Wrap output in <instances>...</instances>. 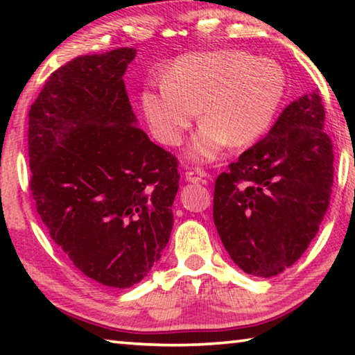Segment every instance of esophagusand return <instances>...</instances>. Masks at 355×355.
<instances>
[{
	"label": "esophagus",
	"mask_w": 355,
	"mask_h": 355,
	"mask_svg": "<svg viewBox=\"0 0 355 355\" xmlns=\"http://www.w3.org/2000/svg\"><path fill=\"white\" fill-rule=\"evenodd\" d=\"M209 180V175L203 171H189L186 172V182L189 183H205Z\"/></svg>",
	"instance_id": "esophagus-1"
}]
</instances>
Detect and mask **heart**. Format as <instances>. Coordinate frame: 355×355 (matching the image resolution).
Returning a JSON list of instances; mask_svg holds the SVG:
<instances>
[{"label": "heart", "instance_id": "heart-1", "mask_svg": "<svg viewBox=\"0 0 355 355\" xmlns=\"http://www.w3.org/2000/svg\"><path fill=\"white\" fill-rule=\"evenodd\" d=\"M285 92L277 62L241 50L192 53L180 58L155 87L141 95L156 139L180 146L200 110L203 127L191 142V159L211 161L227 144L245 147L266 133Z\"/></svg>", "mask_w": 355, "mask_h": 355}]
</instances>
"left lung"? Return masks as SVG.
<instances>
[{
  "label": "left lung",
  "mask_w": 355,
  "mask_h": 355,
  "mask_svg": "<svg viewBox=\"0 0 355 355\" xmlns=\"http://www.w3.org/2000/svg\"><path fill=\"white\" fill-rule=\"evenodd\" d=\"M324 119L320 92L302 95L216 180L214 225L245 274L268 279L284 272L320 230L334 183Z\"/></svg>",
  "instance_id": "left-lung-1"
}]
</instances>
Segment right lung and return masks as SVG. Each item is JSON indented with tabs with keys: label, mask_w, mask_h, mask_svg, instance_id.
Listing matches in <instances>:
<instances>
[{
	"label": "right lung",
	"mask_w": 355,
	"mask_h": 355,
	"mask_svg": "<svg viewBox=\"0 0 355 355\" xmlns=\"http://www.w3.org/2000/svg\"><path fill=\"white\" fill-rule=\"evenodd\" d=\"M135 48L80 56L53 71L29 110L31 191L71 263L130 288L169 243L178 161L137 127L123 75Z\"/></svg>",
	"instance_id": "right-lung-1"
}]
</instances>
